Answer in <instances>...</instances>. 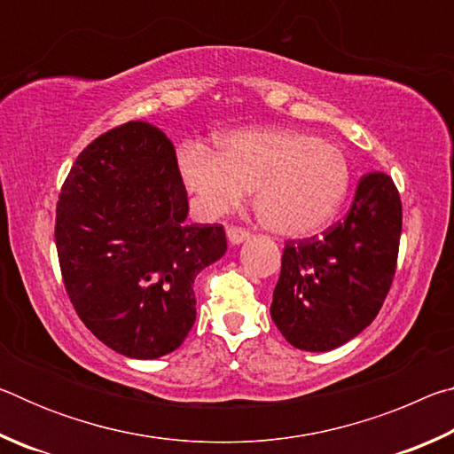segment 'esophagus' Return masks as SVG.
<instances>
[{
  "instance_id": "esophagus-1",
  "label": "esophagus",
  "mask_w": 454,
  "mask_h": 454,
  "mask_svg": "<svg viewBox=\"0 0 454 454\" xmlns=\"http://www.w3.org/2000/svg\"><path fill=\"white\" fill-rule=\"evenodd\" d=\"M226 236H228L230 244H242L244 240H248L250 232L246 228H240V226H230L226 230Z\"/></svg>"
}]
</instances>
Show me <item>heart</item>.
<instances>
[{
	"instance_id": "b5f03b06",
	"label": "heart",
	"mask_w": 454,
	"mask_h": 454,
	"mask_svg": "<svg viewBox=\"0 0 454 454\" xmlns=\"http://www.w3.org/2000/svg\"><path fill=\"white\" fill-rule=\"evenodd\" d=\"M178 168L202 216H224L254 188L256 208L284 236H309L330 224L352 180L338 145L288 128L232 132L220 137L218 152L184 142Z\"/></svg>"
}]
</instances>
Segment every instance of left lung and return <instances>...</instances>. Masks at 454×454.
I'll return each instance as SVG.
<instances>
[{"label": "left lung", "mask_w": 454, "mask_h": 454, "mask_svg": "<svg viewBox=\"0 0 454 454\" xmlns=\"http://www.w3.org/2000/svg\"><path fill=\"white\" fill-rule=\"evenodd\" d=\"M403 204L393 178H360L342 222L320 238L288 240L270 317L292 347L326 352L371 325L395 278Z\"/></svg>", "instance_id": "left-lung-1"}]
</instances>
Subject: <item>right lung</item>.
<instances>
[{"mask_svg": "<svg viewBox=\"0 0 454 454\" xmlns=\"http://www.w3.org/2000/svg\"><path fill=\"white\" fill-rule=\"evenodd\" d=\"M172 142L145 121L96 137L61 186L56 248L75 312L129 358L170 355L196 320L194 278L226 252L220 224H188Z\"/></svg>", "mask_w": 454, "mask_h": 454, "instance_id": "right-lung-1", "label": "right lung"}]
</instances>
